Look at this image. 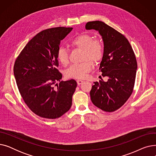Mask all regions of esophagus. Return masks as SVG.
Here are the masks:
<instances>
[{
	"label": "esophagus",
	"mask_w": 156,
	"mask_h": 156,
	"mask_svg": "<svg viewBox=\"0 0 156 156\" xmlns=\"http://www.w3.org/2000/svg\"><path fill=\"white\" fill-rule=\"evenodd\" d=\"M76 81H77L78 85H81V84H82L83 83V81L81 80H78Z\"/></svg>",
	"instance_id": "obj_1"
}]
</instances>
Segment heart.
Returning <instances> with one entry per match:
<instances>
[{
  "mask_svg": "<svg viewBox=\"0 0 156 156\" xmlns=\"http://www.w3.org/2000/svg\"><path fill=\"white\" fill-rule=\"evenodd\" d=\"M70 44L78 48L83 49V62L73 64L64 72L65 76L68 78L82 79L94 68L92 62L87 60L89 58L94 62L100 61L104 55V46L100 40L94 39V37L89 34H81L70 41ZM57 59L63 66L69 63V54L66 48L61 47L57 52Z\"/></svg>",
  "mask_w": 156,
  "mask_h": 156,
  "instance_id": "obj_1",
  "label": "heart"
}]
</instances>
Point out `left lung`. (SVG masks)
Instances as JSON below:
<instances>
[{
	"label": "left lung",
	"instance_id": "1",
	"mask_svg": "<svg viewBox=\"0 0 156 156\" xmlns=\"http://www.w3.org/2000/svg\"><path fill=\"white\" fill-rule=\"evenodd\" d=\"M87 30L99 31L104 42V55L99 69L107 81H95L90 92L92 103L105 112H114L132 95L135 85L137 63L127 38L102 21H90Z\"/></svg>",
	"mask_w": 156,
	"mask_h": 156
}]
</instances>
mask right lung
Instances as JSON below:
<instances>
[{
	"instance_id": "add662e5",
	"label": "right lung",
	"mask_w": 156,
	"mask_h": 156,
	"mask_svg": "<svg viewBox=\"0 0 156 156\" xmlns=\"http://www.w3.org/2000/svg\"><path fill=\"white\" fill-rule=\"evenodd\" d=\"M72 29L55 27L40 31L29 41L14 62L19 92L30 109L40 117L58 118L71 107L77 83L73 79L61 80L57 52L61 41Z\"/></svg>"
}]
</instances>
